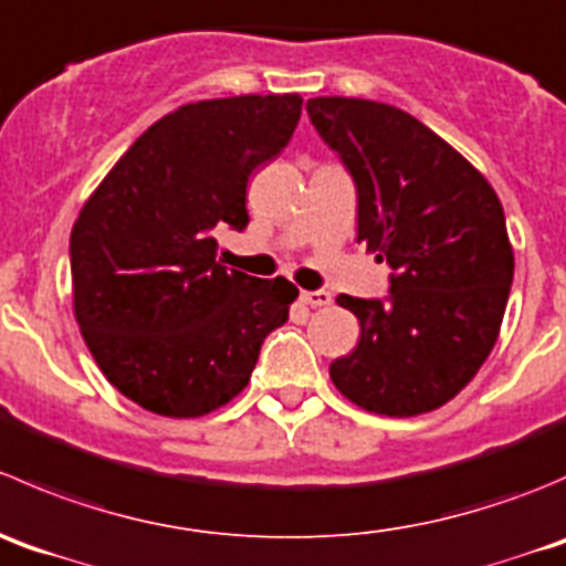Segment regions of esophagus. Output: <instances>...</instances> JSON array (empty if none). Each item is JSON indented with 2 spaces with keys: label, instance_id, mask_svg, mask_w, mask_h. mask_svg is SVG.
Here are the masks:
<instances>
[{
  "label": "esophagus",
  "instance_id": "obj_1",
  "mask_svg": "<svg viewBox=\"0 0 566 566\" xmlns=\"http://www.w3.org/2000/svg\"><path fill=\"white\" fill-rule=\"evenodd\" d=\"M300 300L311 307H327L329 302H333V296H329V291L318 289V291H302Z\"/></svg>",
  "mask_w": 566,
  "mask_h": 566
}]
</instances>
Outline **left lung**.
Wrapping results in <instances>:
<instances>
[{
  "label": "left lung",
  "instance_id": "obj_1",
  "mask_svg": "<svg viewBox=\"0 0 566 566\" xmlns=\"http://www.w3.org/2000/svg\"><path fill=\"white\" fill-rule=\"evenodd\" d=\"M311 123L357 189V242L390 266L388 296H338L360 340L335 388L379 416H421L475 377L501 329L514 255L495 189L405 109L322 95Z\"/></svg>",
  "mask_w": 566,
  "mask_h": 566
}]
</instances>
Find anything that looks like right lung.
Segmentation results:
<instances>
[{"mask_svg":"<svg viewBox=\"0 0 566 566\" xmlns=\"http://www.w3.org/2000/svg\"><path fill=\"white\" fill-rule=\"evenodd\" d=\"M302 98L184 104L117 159L71 231L74 311L87 349L126 399L198 418L250 382L261 344L300 291L217 261L244 231L248 181L289 145Z\"/></svg>","mask_w":566,"mask_h":566,"instance_id":"1","label":"right lung"}]
</instances>
